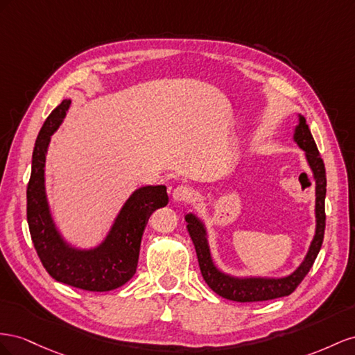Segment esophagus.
<instances>
[{"label": "esophagus", "mask_w": 355, "mask_h": 355, "mask_svg": "<svg viewBox=\"0 0 355 355\" xmlns=\"http://www.w3.org/2000/svg\"><path fill=\"white\" fill-rule=\"evenodd\" d=\"M191 195H193L191 187H189L186 184L177 186L174 189V191H172V198H174V200H177V202H187L191 198Z\"/></svg>", "instance_id": "1"}]
</instances>
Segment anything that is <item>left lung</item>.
Here are the masks:
<instances>
[{
  "label": "left lung",
  "mask_w": 355,
  "mask_h": 355,
  "mask_svg": "<svg viewBox=\"0 0 355 355\" xmlns=\"http://www.w3.org/2000/svg\"><path fill=\"white\" fill-rule=\"evenodd\" d=\"M295 141L302 150H305L306 160L312 169L313 178H315L317 227H315V236H313L311 242V247L308 250L305 260L302 261V265L293 272L291 275L284 278H235L220 272L211 259L204 223L193 214L186 216L187 230L196 248L202 277H204L208 287L212 291H216L221 297L245 303V302H263V300L288 296L297 288V286L303 281V278L308 275L309 269L312 268L313 261H315L318 256L322 239H324V229H326V208H324V200H326L327 180H326V168H324V162L318 153L315 141H313L309 126L306 125V120L303 116H299V125L296 126Z\"/></svg>",
  "instance_id": "8db88e82"
}]
</instances>
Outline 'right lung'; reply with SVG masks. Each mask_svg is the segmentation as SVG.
Segmentation results:
<instances>
[{
    "label": "right lung",
    "mask_w": 355,
    "mask_h": 355,
    "mask_svg": "<svg viewBox=\"0 0 355 355\" xmlns=\"http://www.w3.org/2000/svg\"><path fill=\"white\" fill-rule=\"evenodd\" d=\"M71 101L64 99L40 130L33 151L26 189V218L37 254L49 275L86 291L119 288L135 275L139 245L151 212L168 204L165 186H146L125 202L103 244L92 250L69 247L59 235L44 190V164L50 137L65 117Z\"/></svg>",
    "instance_id": "right-lung-1"
}]
</instances>
